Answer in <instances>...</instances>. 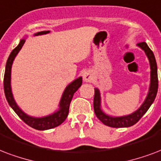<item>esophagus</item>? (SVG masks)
<instances>
[{
    "label": "esophagus",
    "instance_id": "esophagus-1",
    "mask_svg": "<svg viewBox=\"0 0 161 161\" xmlns=\"http://www.w3.org/2000/svg\"><path fill=\"white\" fill-rule=\"evenodd\" d=\"M93 74L91 71H86L83 75V80L85 82H91L93 80Z\"/></svg>",
    "mask_w": 161,
    "mask_h": 161
}]
</instances>
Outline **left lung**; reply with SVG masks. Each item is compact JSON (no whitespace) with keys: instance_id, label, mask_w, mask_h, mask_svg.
<instances>
[{"instance_id":"obj_1","label":"left lung","mask_w":161,"mask_h":161,"mask_svg":"<svg viewBox=\"0 0 161 161\" xmlns=\"http://www.w3.org/2000/svg\"><path fill=\"white\" fill-rule=\"evenodd\" d=\"M138 46L144 51L147 58L149 59L150 65V84L147 97L139 108L131 114L121 117H113V116L106 114L101 108V93L98 88H95L94 102V112L97 118L104 123L105 125L113 127V128H128L134 125L144 114L149 110L152 103H154L157 92H158V74H157V64L154 55L152 50L149 48L145 42L138 43Z\"/></svg>"}]
</instances>
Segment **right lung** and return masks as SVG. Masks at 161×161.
<instances>
[{"instance_id":"1","label":"right lung","mask_w":161,"mask_h":161,"mask_svg":"<svg viewBox=\"0 0 161 161\" xmlns=\"http://www.w3.org/2000/svg\"><path fill=\"white\" fill-rule=\"evenodd\" d=\"M49 33V31H42L35 33L34 36L43 35ZM25 38H22L20 40L19 44L12 51V53L8 57V59L7 61L6 64V69H5L4 75V92L5 96L7 98V103H9L10 107L14 110V112L17 113L18 117L22 119L25 123L27 125L35 128L37 130H47L57 127L60 125L65 120L69 113V104L71 102L73 96L75 92L79 89L82 84V77H79L75 80L69 83L66 86V88L64 91L62 97H61L60 102L58 104V110L55 111L52 114H49L45 117L42 118H36V117H32V116L27 115L25 113L21 108L18 107V105L16 103L13 94L12 92V86H11V74H12V66L13 61H14L16 56L21 50L22 46L25 43Z\"/></svg>"}]
</instances>
